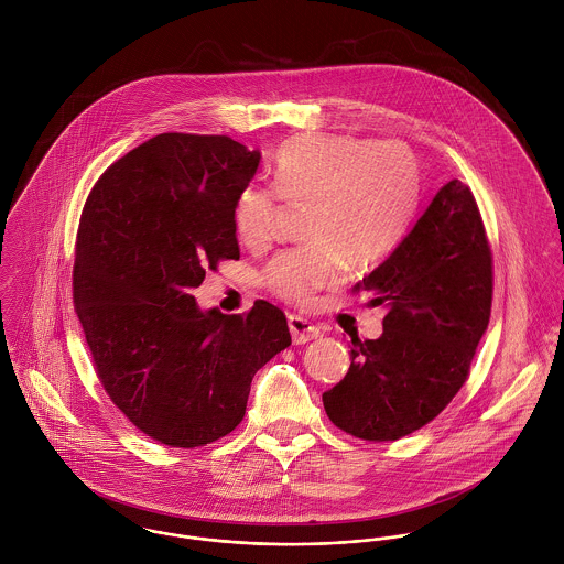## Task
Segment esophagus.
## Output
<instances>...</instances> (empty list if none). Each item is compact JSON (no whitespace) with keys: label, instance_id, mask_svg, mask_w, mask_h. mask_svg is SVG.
<instances>
[{"label":"esophagus","instance_id":"obj_1","mask_svg":"<svg viewBox=\"0 0 564 564\" xmlns=\"http://www.w3.org/2000/svg\"><path fill=\"white\" fill-rule=\"evenodd\" d=\"M289 329H291L295 345H304V343H311L322 336V329L315 323H311L300 315H289Z\"/></svg>","mask_w":564,"mask_h":564}]
</instances>
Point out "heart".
<instances>
[{"instance_id":"1","label":"heart","mask_w":564,"mask_h":564,"mask_svg":"<svg viewBox=\"0 0 564 564\" xmlns=\"http://www.w3.org/2000/svg\"><path fill=\"white\" fill-rule=\"evenodd\" d=\"M273 186L242 188L235 228L242 245L262 249L278 232L280 197L313 204L311 245L275 256L262 273L273 295L306 306L319 291L340 284L347 262L371 269L402 241L416 204L419 166L395 141L315 132L293 137L275 152Z\"/></svg>"}]
</instances>
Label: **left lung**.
I'll use <instances>...</instances> for the list:
<instances>
[{"mask_svg":"<svg viewBox=\"0 0 564 564\" xmlns=\"http://www.w3.org/2000/svg\"><path fill=\"white\" fill-rule=\"evenodd\" d=\"M384 306L376 340L351 336L347 376L323 393L329 421L365 441L430 423L467 382L488 327L492 256L467 184L438 188L393 253L354 286Z\"/></svg>","mask_w":564,"mask_h":564,"instance_id":"8db88e82","label":"left lung"}]
</instances>
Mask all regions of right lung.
<instances>
[{
    "label": "right lung",
    "mask_w": 564,
    "mask_h": 564,
    "mask_svg": "<svg viewBox=\"0 0 564 564\" xmlns=\"http://www.w3.org/2000/svg\"><path fill=\"white\" fill-rule=\"evenodd\" d=\"M260 152L159 134L106 169L82 210L74 304L97 378L150 438L202 447L245 416L260 367L291 345L284 313L202 311L208 269L239 260L235 204Z\"/></svg>",
    "instance_id": "add662e5"
}]
</instances>
